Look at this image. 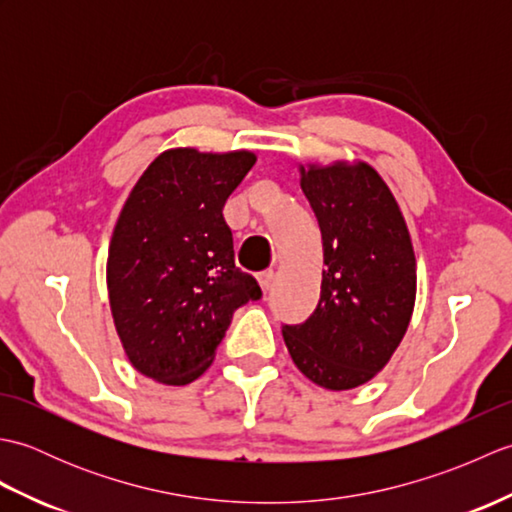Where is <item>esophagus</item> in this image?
I'll return each mask as SVG.
<instances>
[{"label":"esophagus","instance_id":"1","mask_svg":"<svg viewBox=\"0 0 512 512\" xmlns=\"http://www.w3.org/2000/svg\"><path fill=\"white\" fill-rule=\"evenodd\" d=\"M257 281H259V286H262V290L268 292L270 286H273V281H275V273H273V270H264V273L257 275Z\"/></svg>","mask_w":512,"mask_h":512}]
</instances>
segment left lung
Returning a JSON list of instances; mask_svg holds the SVG:
<instances>
[{
	"instance_id": "obj_1",
	"label": "left lung",
	"mask_w": 512,
	"mask_h": 512,
	"mask_svg": "<svg viewBox=\"0 0 512 512\" xmlns=\"http://www.w3.org/2000/svg\"><path fill=\"white\" fill-rule=\"evenodd\" d=\"M323 237L321 299L284 341L301 374L343 391L396 352L416 303V255L400 206L367 162L299 167Z\"/></svg>"
}]
</instances>
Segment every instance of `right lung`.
<instances>
[{
  "mask_svg": "<svg viewBox=\"0 0 512 512\" xmlns=\"http://www.w3.org/2000/svg\"><path fill=\"white\" fill-rule=\"evenodd\" d=\"M257 156L167 149L134 184L107 253L118 339L140 374L162 385L202 376L233 312L262 297L235 266L224 202Z\"/></svg>",
  "mask_w": 512,
  "mask_h": 512,
  "instance_id": "add662e5",
  "label": "right lung"
}]
</instances>
